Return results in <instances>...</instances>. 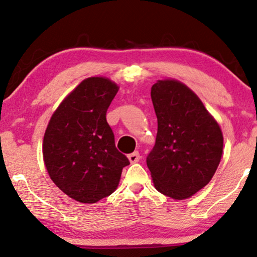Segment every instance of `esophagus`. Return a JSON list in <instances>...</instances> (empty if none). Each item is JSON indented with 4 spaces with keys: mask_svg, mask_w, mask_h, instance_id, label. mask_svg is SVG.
Wrapping results in <instances>:
<instances>
[{
    "mask_svg": "<svg viewBox=\"0 0 257 257\" xmlns=\"http://www.w3.org/2000/svg\"><path fill=\"white\" fill-rule=\"evenodd\" d=\"M128 159H129V162L132 163V164L139 163V162H140V159H141L140 152H139V151H135V152L130 153V155L128 156Z\"/></svg>",
    "mask_w": 257,
    "mask_h": 257,
    "instance_id": "34e87169",
    "label": "esophagus"
}]
</instances>
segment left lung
I'll return each mask as SVG.
<instances>
[{
  "instance_id": "left-lung-1",
  "label": "left lung",
  "mask_w": 257,
  "mask_h": 257,
  "mask_svg": "<svg viewBox=\"0 0 257 257\" xmlns=\"http://www.w3.org/2000/svg\"><path fill=\"white\" fill-rule=\"evenodd\" d=\"M151 99L158 132L147 165L159 193L186 200L216 173L223 134L201 99L179 80H158L151 87Z\"/></svg>"
}]
</instances>
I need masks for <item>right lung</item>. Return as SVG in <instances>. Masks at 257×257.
Instances as JSON below:
<instances>
[{
	"label": "right lung",
	"instance_id": "1",
	"mask_svg": "<svg viewBox=\"0 0 257 257\" xmlns=\"http://www.w3.org/2000/svg\"><path fill=\"white\" fill-rule=\"evenodd\" d=\"M118 86L105 77L84 79L53 114L45 132L44 162L59 188L80 203H95L116 189L122 168L106 112Z\"/></svg>",
	"mask_w": 257,
	"mask_h": 257
}]
</instances>
